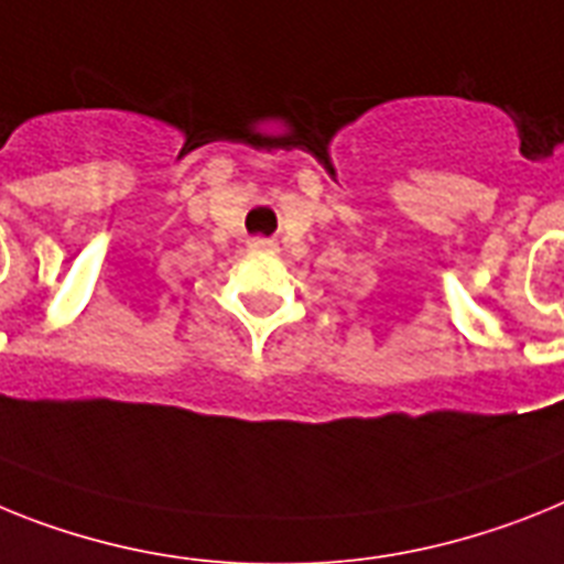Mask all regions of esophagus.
Masks as SVG:
<instances>
[{
    "label": "esophagus",
    "instance_id": "obj_1",
    "mask_svg": "<svg viewBox=\"0 0 564 564\" xmlns=\"http://www.w3.org/2000/svg\"><path fill=\"white\" fill-rule=\"evenodd\" d=\"M249 246H252V249H260V252H267V249H272V246H274V240L252 238V240H249Z\"/></svg>",
    "mask_w": 564,
    "mask_h": 564
}]
</instances>
